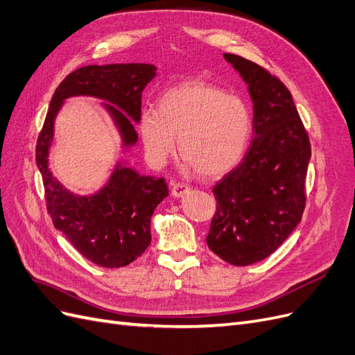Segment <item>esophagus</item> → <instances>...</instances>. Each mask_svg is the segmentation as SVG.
I'll return each mask as SVG.
<instances>
[{
  "label": "esophagus",
  "mask_w": 355,
  "mask_h": 355,
  "mask_svg": "<svg viewBox=\"0 0 355 355\" xmlns=\"http://www.w3.org/2000/svg\"><path fill=\"white\" fill-rule=\"evenodd\" d=\"M189 192V188L184 184H171V196H173L175 198H180L184 197L185 194H188Z\"/></svg>",
  "instance_id": "34e87169"
}]
</instances>
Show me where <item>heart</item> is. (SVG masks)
Segmentation results:
<instances>
[{
	"label": "heart",
	"mask_w": 355,
	"mask_h": 355,
	"mask_svg": "<svg viewBox=\"0 0 355 355\" xmlns=\"http://www.w3.org/2000/svg\"><path fill=\"white\" fill-rule=\"evenodd\" d=\"M252 132L247 103L218 85L196 80L159 96L157 110L139 116V135L148 158L163 164L178 149L187 166L204 178L227 173L239 163Z\"/></svg>",
	"instance_id": "1"
}]
</instances>
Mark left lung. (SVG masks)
Instances as JSON below:
<instances>
[{
	"instance_id": "left-lung-1",
	"label": "left lung",
	"mask_w": 355,
	"mask_h": 355,
	"mask_svg": "<svg viewBox=\"0 0 355 355\" xmlns=\"http://www.w3.org/2000/svg\"><path fill=\"white\" fill-rule=\"evenodd\" d=\"M249 89L253 137L241 163L213 188L207 245L231 265L274 253L302 219L311 158L308 133L286 85L257 63L225 53Z\"/></svg>"
}]
</instances>
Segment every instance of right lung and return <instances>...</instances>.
Here are the masks:
<instances>
[{"label": "right lung", "instance_id": "obj_1", "mask_svg": "<svg viewBox=\"0 0 355 355\" xmlns=\"http://www.w3.org/2000/svg\"><path fill=\"white\" fill-rule=\"evenodd\" d=\"M155 75L157 68L149 63L89 65L71 72L53 94L38 136L35 158L53 225L85 259L103 268L125 266L148 249L153 213L168 196L167 184L164 178L137 173L120 159L98 192L73 194L49 167L55 120L63 102L73 96L101 99L121 136L123 149L128 151L137 142L135 124L141 116L142 92Z\"/></svg>", "mask_w": 355, "mask_h": 355}]
</instances>
